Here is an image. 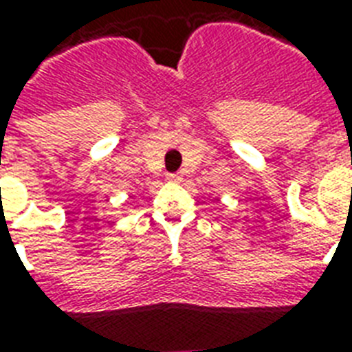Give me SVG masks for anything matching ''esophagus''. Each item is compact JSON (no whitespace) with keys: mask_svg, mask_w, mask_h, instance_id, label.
<instances>
[{"mask_svg":"<svg viewBox=\"0 0 352 352\" xmlns=\"http://www.w3.org/2000/svg\"><path fill=\"white\" fill-rule=\"evenodd\" d=\"M168 181H170V182H181L182 175H181V173H170V175H168Z\"/></svg>","mask_w":352,"mask_h":352,"instance_id":"34e87169","label":"esophagus"}]
</instances>
